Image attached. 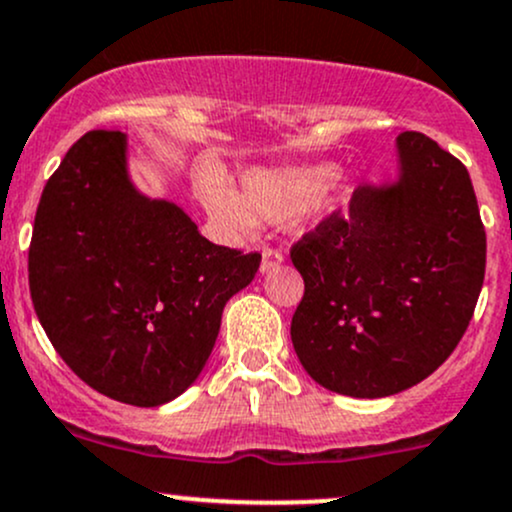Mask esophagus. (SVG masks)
Here are the masks:
<instances>
[{
    "label": "esophagus",
    "mask_w": 512,
    "mask_h": 512,
    "mask_svg": "<svg viewBox=\"0 0 512 512\" xmlns=\"http://www.w3.org/2000/svg\"><path fill=\"white\" fill-rule=\"evenodd\" d=\"M284 262V255L279 250H272V247H262V265H260V272L267 274L272 272L274 267H279Z\"/></svg>",
    "instance_id": "esophagus-1"
}]
</instances>
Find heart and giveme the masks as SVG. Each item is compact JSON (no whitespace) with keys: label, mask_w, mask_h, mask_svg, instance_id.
Returning a JSON list of instances; mask_svg holds the SVG:
<instances>
[{"label":"heart","mask_w":512,"mask_h":512,"mask_svg":"<svg viewBox=\"0 0 512 512\" xmlns=\"http://www.w3.org/2000/svg\"><path fill=\"white\" fill-rule=\"evenodd\" d=\"M201 201L213 221L230 233H247L257 221H284L299 216L303 226L320 221L345 199V184L330 162L247 170L240 194L218 177H206L199 187Z\"/></svg>","instance_id":"heart-1"}]
</instances>
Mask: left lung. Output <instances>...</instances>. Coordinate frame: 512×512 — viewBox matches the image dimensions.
I'll return each mask as SVG.
<instances>
[{
  "mask_svg": "<svg viewBox=\"0 0 512 512\" xmlns=\"http://www.w3.org/2000/svg\"><path fill=\"white\" fill-rule=\"evenodd\" d=\"M396 179L359 184L291 247L303 299L291 342L308 376L352 398L420 384L452 355L486 272L469 172L418 131L396 138Z\"/></svg>",
  "mask_w": 512,
  "mask_h": 512,
  "instance_id": "1",
  "label": "left lung"
}]
</instances>
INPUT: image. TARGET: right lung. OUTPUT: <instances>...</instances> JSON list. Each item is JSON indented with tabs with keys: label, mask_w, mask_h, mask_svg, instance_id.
Here are the masks:
<instances>
[{
	"label": "right lung",
	"mask_w": 512,
	"mask_h": 512,
	"mask_svg": "<svg viewBox=\"0 0 512 512\" xmlns=\"http://www.w3.org/2000/svg\"><path fill=\"white\" fill-rule=\"evenodd\" d=\"M262 255L213 245L128 174V136L89 131L41 194L28 286L55 352L94 391L155 408L199 379L223 308Z\"/></svg>",
	"instance_id": "obj_1"
}]
</instances>
